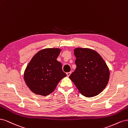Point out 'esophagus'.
<instances>
[{
    "instance_id": "esophagus-1",
    "label": "esophagus",
    "mask_w": 128,
    "mask_h": 128,
    "mask_svg": "<svg viewBox=\"0 0 128 128\" xmlns=\"http://www.w3.org/2000/svg\"><path fill=\"white\" fill-rule=\"evenodd\" d=\"M71 74V72H67L66 73V75L68 76H70V74Z\"/></svg>"
}]
</instances>
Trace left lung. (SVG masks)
<instances>
[{
    "instance_id": "left-lung-1",
    "label": "left lung",
    "mask_w": 128,
    "mask_h": 128,
    "mask_svg": "<svg viewBox=\"0 0 128 128\" xmlns=\"http://www.w3.org/2000/svg\"><path fill=\"white\" fill-rule=\"evenodd\" d=\"M76 68L69 78L79 92L86 97L100 94L108 84L109 68L101 56L89 48L74 49Z\"/></svg>"
}]
</instances>
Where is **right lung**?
Segmentation results:
<instances>
[{
  "mask_svg": "<svg viewBox=\"0 0 128 128\" xmlns=\"http://www.w3.org/2000/svg\"><path fill=\"white\" fill-rule=\"evenodd\" d=\"M61 50L46 48L37 52L27 65L24 79L31 91L42 96H47L54 91L60 80L66 74L61 63L57 60Z\"/></svg>",
  "mask_w": 128,
  "mask_h": 128,
  "instance_id": "1",
  "label": "right lung"
}]
</instances>
